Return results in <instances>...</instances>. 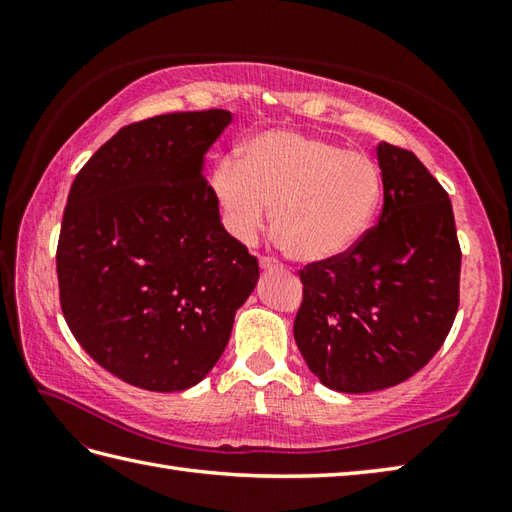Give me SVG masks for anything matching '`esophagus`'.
Returning <instances> with one entry per match:
<instances>
[{"label":"esophagus","mask_w":512,"mask_h":512,"mask_svg":"<svg viewBox=\"0 0 512 512\" xmlns=\"http://www.w3.org/2000/svg\"><path fill=\"white\" fill-rule=\"evenodd\" d=\"M259 266H262V270H277V268H281V264L277 262V259H273V257H262V259H259Z\"/></svg>","instance_id":"esophagus-1"}]
</instances>
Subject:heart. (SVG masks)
Wrapping results in <instances>:
<instances>
[{"instance_id": "b5f03b06", "label": "heart", "mask_w": 512, "mask_h": 512, "mask_svg": "<svg viewBox=\"0 0 512 512\" xmlns=\"http://www.w3.org/2000/svg\"><path fill=\"white\" fill-rule=\"evenodd\" d=\"M211 184L237 239L253 242L275 206L277 237L308 264L352 250L383 200V176L367 154L295 132L250 138L239 160L217 162Z\"/></svg>"}]
</instances>
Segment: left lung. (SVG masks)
<instances>
[{
    "label": "left lung",
    "mask_w": 512,
    "mask_h": 512,
    "mask_svg": "<svg viewBox=\"0 0 512 512\" xmlns=\"http://www.w3.org/2000/svg\"><path fill=\"white\" fill-rule=\"evenodd\" d=\"M383 211L345 255L301 270L295 341L343 394L394 387L427 365L460 306V242L449 193L407 149L380 143Z\"/></svg>",
    "instance_id": "1"
}]
</instances>
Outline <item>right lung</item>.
I'll list each match as a JSON object with an SVG mask.
<instances>
[{
  "label": "right lung",
  "instance_id": "obj_1",
  "mask_svg": "<svg viewBox=\"0 0 512 512\" xmlns=\"http://www.w3.org/2000/svg\"><path fill=\"white\" fill-rule=\"evenodd\" d=\"M231 121L206 110L132 123L72 182L57 246L63 317L134 387L198 385L257 286V259L226 233L204 178L206 151Z\"/></svg>",
  "mask_w": 512,
  "mask_h": 512
}]
</instances>
